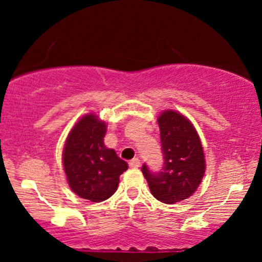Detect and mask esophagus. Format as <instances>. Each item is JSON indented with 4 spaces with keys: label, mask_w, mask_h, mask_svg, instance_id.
<instances>
[{
    "label": "esophagus",
    "mask_w": 262,
    "mask_h": 262,
    "mask_svg": "<svg viewBox=\"0 0 262 262\" xmlns=\"http://www.w3.org/2000/svg\"><path fill=\"white\" fill-rule=\"evenodd\" d=\"M129 166L130 167H134V169H137V167L140 166V160L138 158L133 159V160L129 161Z\"/></svg>",
    "instance_id": "esophagus-1"
}]
</instances>
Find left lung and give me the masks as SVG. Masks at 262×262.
<instances>
[{
    "label": "left lung",
    "instance_id": "obj_1",
    "mask_svg": "<svg viewBox=\"0 0 262 262\" xmlns=\"http://www.w3.org/2000/svg\"><path fill=\"white\" fill-rule=\"evenodd\" d=\"M164 166L152 172L141 167L150 192L162 203L173 204L191 197L202 182L206 160L193 124L176 111H164L158 118Z\"/></svg>",
    "mask_w": 262,
    "mask_h": 262
}]
</instances>
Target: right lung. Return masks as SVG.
Instances as JSON below:
<instances>
[{"instance_id":"obj_1","label":"right lung","mask_w":262,"mask_h":262,"mask_svg":"<svg viewBox=\"0 0 262 262\" xmlns=\"http://www.w3.org/2000/svg\"><path fill=\"white\" fill-rule=\"evenodd\" d=\"M107 125L93 113L83 116L66 138L62 165L68 183L77 196L98 203L117 191L128 164L106 148Z\"/></svg>"}]
</instances>
